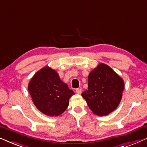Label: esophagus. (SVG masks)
I'll list each match as a JSON object with an SVG mask.
<instances>
[{
    "mask_svg": "<svg viewBox=\"0 0 147 147\" xmlns=\"http://www.w3.org/2000/svg\"><path fill=\"white\" fill-rule=\"evenodd\" d=\"M76 92L77 94H81V92H82V90H81V88H76Z\"/></svg>",
    "mask_w": 147,
    "mask_h": 147,
    "instance_id": "1",
    "label": "esophagus"
}]
</instances>
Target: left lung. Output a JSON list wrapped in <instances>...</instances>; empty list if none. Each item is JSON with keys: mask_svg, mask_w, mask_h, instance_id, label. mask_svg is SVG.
Listing matches in <instances>:
<instances>
[{"mask_svg": "<svg viewBox=\"0 0 147 147\" xmlns=\"http://www.w3.org/2000/svg\"><path fill=\"white\" fill-rule=\"evenodd\" d=\"M123 80L105 64H99L88 77V90L82 93L94 114L105 116L115 110L122 98Z\"/></svg>", "mask_w": 147, "mask_h": 147, "instance_id": "8db88e82", "label": "left lung"}]
</instances>
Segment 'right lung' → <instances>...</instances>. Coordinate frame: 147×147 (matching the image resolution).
Here are the masks:
<instances>
[{
	"label": "right lung",
	"mask_w": 147,
	"mask_h": 147,
	"mask_svg": "<svg viewBox=\"0 0 147 147\" xmlns=\"http://www.w3.org/2000/svg\"><path fill=\"white\" fill-rule=\"evenodd\" d=\"M28 88L36 108L49 116L61 115L69 106V98L74 94L61 81L57 72L49 67L34 74Z\"/></svg>",
	"instance_id": "right-lung-1"
}]
</instances>
